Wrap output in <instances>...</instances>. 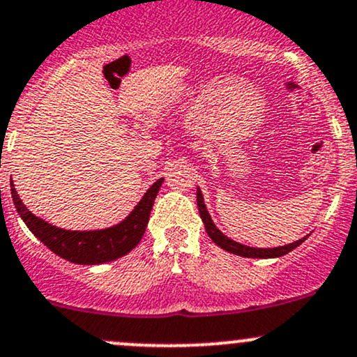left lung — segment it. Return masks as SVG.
<instances>
[{
  "label": "left lung",
  "mask_w": 357,
  "mask_h": 357,
  "mask_svg": "<svg viewBox=\"0 0 357 357\" xmlns=\"http://www.w3.org/2000/svg\"><path fill=\"white\" fill-rule=\"evenodd\" d=\"M197 202H198L199 217H202L203 223H205L206 234H208L211 241H213L215 244L218 245V248H222L223 250H229V252H232V254H237V256L259 257V259H268V257H280V256H284V254L291 252L293 249L298 248L301 242L307 238V237H303V238H300V241L293 242V244L281 245V248H274V249H256V248H249V245H242L236 241H230L229 237L223 236L220 230L215 227V223L211 222V217L208 215V210H206L205 203H203V195H202V191H199V188L197 191Z\"/></svg>",
  "instance_id": "obj_1"
}]
</instances>
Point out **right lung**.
I'll return each mask as SVG.
<instances>
[{
    "label": "right lung",
    "instance_id": "1",
    "mask_svg": "<svg viewBox=\"0 0 357 357\" xmlns=\"http://www.w3.org/2000/svg\"><path fill=\"white\" fill-rule=\"evenodd\" d=\"M162 181L164 179L160 178L149 188L139 205L123 222L112 229L93 230V232L57 229L42 218L35 217L22 203L17 190L13 188V183H11V198H13L15 208L23 218V222L26 223V227L54 254H57L62 259L74 262V264H101V262L119 259L139 244L146 232L152 205H154V199L158 197Z\"/></svg>",
    "mask_w": 357,
    "mask_h": 357
}]
</instances>
